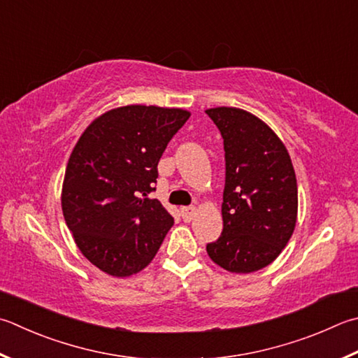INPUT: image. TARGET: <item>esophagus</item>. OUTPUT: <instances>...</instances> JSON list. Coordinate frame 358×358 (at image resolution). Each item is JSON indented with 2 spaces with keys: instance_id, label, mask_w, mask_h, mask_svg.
I'll return each mask as SVG.
<instances>
[{
  "instance_id": "obj_1",
  "label": "esophagus",
  "mask_w": 358,
  "mask_h": 358,
  "mask_svg": "<svg viewBox=\"0 0 358 358\" xmlns=\"http://www.w3.org/2000/svg\"><path fill=\"white\" fill-rule=\"evenodd\" d=\"M180 213H182V218H184L185 221H192L193 217H194V213H196V207H193V206L182 207Z\"/></svg>"
}]
</instances>
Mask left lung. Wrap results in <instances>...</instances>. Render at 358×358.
Segmentation results:
<instances>
[{"label":"left lung","mask_w":358,"mask_h":358,"mask_svg":"<svg viewBox=\"0 0 358 358\" xmlns=\"http://www.w3.org/2000/svg\"><path fill=\"white\" fill-rule=\"evenodd\" d=\"M206 113L226 152L222 234L207 254L229 273L259 271L279 257L298 220V184L285 145L271 127L238 107Z\"/></svg>","instance_id":"8db88e82"}]
</instances>
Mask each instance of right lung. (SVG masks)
<instances>
[{
  "instance_id": "right-lung-1",
  "label": "right lung",
  "mask_w": 358,
  "mask_h": 358,
  "mask_svg": "<svg viewBox=\"0 0 358 358\" xmlns=\"http://www.w3.org/2000/svg\"><path fill=\"white\" fill-rule=\"evenodd\" d=\"M190 112L131 104L104 112L74 145L62 184V212L84 257L129 278L156 257L173 217L148 198L157 164Z\"/></svg>"
}]
</instances>
